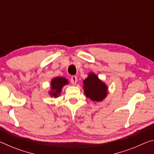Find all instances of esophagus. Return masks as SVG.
I'll use <instances>...</instances> for the list:
<instances>
[{"instance_id": "34e87169", "label": "esophagus", "mask_w": 154, "mask_h": 154, "mask_svg": "<svg viewBox=\"0 0 154 154\" xmlns=\"http://www.w3.org/2000/svg\"><path fill=\"white\" fill-rule=\"evenodd\" d=\"M71 82L72 85H75L77 82V77L76 76H72L71 78Z\"/></svg>"}]
</instances>
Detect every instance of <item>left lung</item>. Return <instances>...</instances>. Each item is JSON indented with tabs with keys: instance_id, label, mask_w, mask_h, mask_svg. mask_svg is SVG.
I'll return each mask as SVG.
<instances>
[{
	"instance_id": "8db88e82",
	"label": "left lung",
	"mask_w": 154,
	"mask_h": 154,
	"mask_svg": "<svg viewBox=\"0 0 154 154\" xmlns=\"http://www.w3.org/2000/svg\"><path fill=\"white\" fill-rule=\"evenodd\" d=\"M83 89L85 95L93 102H101L107 96L108 86L94 72H89L86 79L83 81Z\"/></svg>"
}]
</instances>
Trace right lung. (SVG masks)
Listing matches in <instances>:
<instances>
[{
  "mask_svg": "<svg viewBox=\"0 0 154 154\" xmlns=\"http://www.w3.org/2000/svg\"><path fill=\"white\" fill-rule=\"evenodd\" d=\"M69 84V81L63 77H56L51 80L49 95L52 98H58L61 94L62 88Z\"/></svg>",
  "mask_w": 154,
  "mask_h": 154,
  "instance_id": "right-lung-1",
  "label": "right lung"
}]
</instances>
